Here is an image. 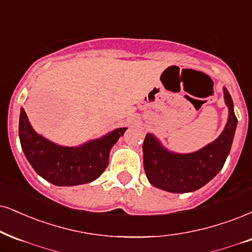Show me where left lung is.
Instances as JSON below:
<instances>
[{"label": "left lung", "instance_id": "8db88e82", "mask_svg": "<svg viewBox=\"0 0 252 252\" xmlns=\"http://www.w3.org/2000/svg\"><path fill=\"white\" fill-rule=\"evenodd\" d=\"M229 119L222 134L202 150L190 154L170 153L152 134L145 138L144 167L154 187L170 192H189L203 187L222 169L234 140L237 118L229 92L224 89Z\"/></svg>", "mask_w": 252, "mask_h": 252}]
</instances>
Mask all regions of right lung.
<instances>
[{
	"mask_svg": "<svg viewBox=\"0 0 252 252\" xmlns=\"http://www.w3.org/2000/svg\"><path fill=\"white\" fill-rule=\"evenodd\" d=\"M126 129L127 127L114 129L80 147H62L33 131L23 108L18 127L22 150L28 161L38 175L56 186H77L99 178L107 167L112 146Z\"/></svg>",
	"mask_w": 252,
	"mask_h": 252,
	"instance_id": "add662e5",
	"label": "right lung"
}]
</instances>
